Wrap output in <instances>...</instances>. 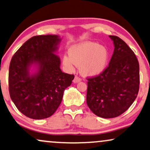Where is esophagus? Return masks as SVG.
Instances as JSON below:
<instances>
[{
	"instance_id": "34e87169",
	"label": "esophagus",
	"mask_w": 150,
	"mask_h": 150,
	"mask_svg": "<svg viewBox=\"0 0 150 150\" xmlns=\"http://www.w3.org/2000/svg\"><path fill=\"white\" fill-rule=\"evenodd\" d=\"M81 81V79L79 76H75L74 79V80H73L74 83H76L80 82Z\"/></svg>"
}]
</instances>
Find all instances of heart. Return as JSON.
Wrapping results in <instances>:
<instances>
[{
	"instance_id": "heart-1",
	"label": "heart",
	"mask_w": 150,
	"mask_h": 150,
	"mask_svg": "<svg viewBox=\"0 0 150 150\" xmlns=\"http://www.w3.org/2000/svg\"><path fill=\"white\" fill-rule=\"evenodd\" d=\"M69 54L63 56L64 65L71 71L76 65H81V73L86 76L101 74L106 69L109 58L106 48L90 42L72 46Z\"/></svg>"
}]
</instances>
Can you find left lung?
I'll list each match as a JSON object with an SVG mask.
<instances>
[{
  "label": "left lung",
  "instance_id": "8db88e82",
  "mask_svg": "<svg viewBox=\"0 0 150 150\" xmlns=\"http://www.w3.org/2000/svg\"><path fill=\"white\" fill-rule=\"evenodd\" d=\"M109 37L115 49L108 66L99 75L87 78V104L103 118L126 111L137 97L140 86L139 63L134 52L122 39Z\"/></svg>",
  "mask_w": 150,
  "mask_h": 150
}]
</instances>
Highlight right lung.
Returning a JSON list of instances; mask_svg holds the SVG:
<instances>
[{
	"label": "right lung",
	"mask_w": 150,
	"mask_h": 150,
	"mask_svg": "<svg viewBox=\"0 0 150 150\" xmlns=\"http://www.w3.org/2000/svg\"><path fill=\"white\" fill-rule=\"evenodd\" d=\"M60 42L58 35H38L29 39L13 55L9 67V92L18 110L28 117H49L60 106L63 92L74 75L63 73L60 60L54 54ZM38 64L30 76L31 64Z\"/></svg>",
	"instance_id": "add662e5"
}]
</instances>
